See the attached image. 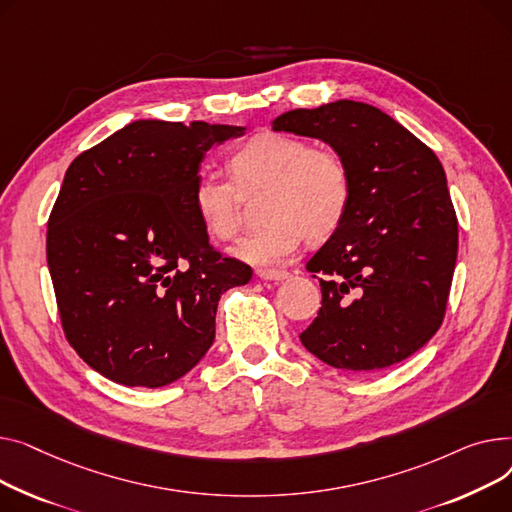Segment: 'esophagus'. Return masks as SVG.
<instances>
[{
	"mask_svg": "<svg viewBox=\"0 0 512 512\" xmlns=\"http://www.w3.org/2000/svg\"><path fill=\"white\" fill-rule=\"evenodd\" d=\"M258 277L264 281H283L289 279L287 270H273V268H260L258 270Z\"/></svg>",
	"mask_w": 512,
	"mask_h": 512,
	"instance_id": "esophagus-1",
	"label": "esophagus"
}]
</instances>
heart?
<instances>
[{
	"instance_id": "heart-1",
	"label": "heart",
	"mask_w": 512,
	"mask_h": 512,
	"mask_svg": "<svg viewBox=\"0 0 512 512\" xmlns=\"http://www.w3.org/2000/svg\"><path fill=\"white\" fill-rule=\"evenodd\" d=\"M227 167L233 182L200 177L192 204L210 237L231 242L242 227V192L266 190L260 208L266 223L235 248L246 262L279 264L297 250L304 235L308 242H324L347 215L351 177L335 150L289 134L262 132L239 146Z\"/></svg>"
}]
</instances>
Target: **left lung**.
Instances as JSON below:
<instances>
[{
	"label": "left lung",
	"instance_id": "1",
	"mask_svg": "<svg viewBox=\"0 0 512 512\" xmlns=\"http://www.w3.org/2000/svg\"><path fill=\"white\" fill-rule=\"evenodd\" d=\"M273 130L324 140L351 177L343 223L306 264L322 275V308L299 339L343 372L403 362L440 328L457 264L459 223L438 157L390 115L347 99L287 111Z\"/></svg>",
	"mask_w": 512,
	"mask_h": 512
}]
</instances>
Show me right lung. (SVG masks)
Masks as SVG:
<instances>
[{"label":"right lung","instance_id":"obj_1","mask_svg":"<svg viewBox=\"0 0 512 512\" xmlns=\"http://www.w3.org/2000/svg\"><path fill=\"white\" fill-rule=\"evenodd\" d=\"M244 130L138 119L68 167L47 264L68 343L105 378L159 388L188 374L221 295L252 279L208 244L192 204L206 150Z\"/></svg>","mask_w":512,"mask_h":512}]
</instances>
